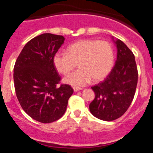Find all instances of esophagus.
<instances>
[{"mask_svg": "<svg viewBox=\"0 0 153 153\" xmlns=\"http://www.w3.org/2000/svg\"><path fill=\"white\" fill-rule=\"evenodd\" d=\"M83 89L82 88H79V87H76V86H74V92H77V91H79V90H82Z\"/></svg>", "mask_w": 153, "mask_h": 153, "instance_id": "1", "label": "esophagus"}]
</instances>
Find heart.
<instances>
[{"label":"heart","mask_w":153,"mask_h":153,"mask_svg":"<svg viewBox=\"0 0 153 153\" xmlns=\"http://www.w3.org/2000/svg\"><path fill=\"white\" fill-rule=\"evenodd\" d=\"M67 53H56L53 63L60 74L67 75L79 66V70L63 79L74 86H83L102 80L111 71L114 62V50L109 42L83 40L69 46Z\"/></svg>","instance_id":"heart-1"}]
</instances>
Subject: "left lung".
Returning a JSON list of instances; mask_svg holds the SVG:
<instances>
[{
  "instance_id": "1",
  "label": "left lung",
  "mask_w": 153,
  "mask_h": 153,
  "mask_svg": "<svg viewBox=\"0 0 153 153\" xmlns=\"http://www.w3.org/2000/svg\"><path fill=\"white\" fill-rule=\"evenodd\" d=\"M117 48L114 67L102 82L92 87L95 99L90 111L97 118L113 121L122 117L134 98L138 71L134 54L123 42L112 37Z\"/></svg>"
}]
</instances>
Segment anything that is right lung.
I'll return each instance as SVG.
<instances>
[{"instance_id":"add662e5","label":"right lung","mask_w":153,"mask_h":153,"mask_svg":"<svg viewBox=\"0 0 153 153\" xmlns=\"http://www.w3.org/2000/svg\"><path fill=\"white\" fill-rule=\"evenodd\" d=\"M65 38L43 33L27 43L16 60L13 82L17 100L24 112L43 123L59 120L74 93L70 85L61 84L53 59Z\"/></svg>"}]
</instances>
